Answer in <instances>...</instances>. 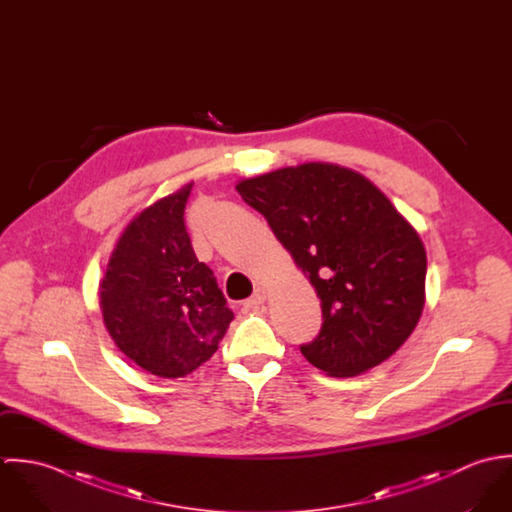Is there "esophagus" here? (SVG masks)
I'll list each match as a JSON object with an SVG mask.
<instances>
[{"instance_id":"1","label":"esophagus","mask_w":512,"mask_h":512,"mask_svg":"<svg viewBox=\"0 0 512 512\" xmlns=\"http://www.w3.org/2000/svg\"><path fill=\"white\" fill-rule=\"evenodd\" d=\"M264 301H266V290L258 288L256 292L252 293V297H248V299L244 301V307H246V309H258L260 305H264Z\"/></svg>"}]
</instances>
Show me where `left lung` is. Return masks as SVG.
<instances>
[{"label": "left lung", "mask_w": 512, "mask_h": 512, "mask_svg": "<svg viewBox=\"0 0 512 512\" xmlns=\"http://www.w3.org/2000/svg\"><path fill=\"white\" fill-rule=\"evenodd\" d=\"M236 191L321 299V331L299 347L311 365L357 376L404 345L426 301V248L374 183L311 161L242 179Z\"/></svg>", "instance_id": "1"}]
</instances>
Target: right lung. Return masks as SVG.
<instances>
[{
    "mask_svg": "<svg viewBox=\"0 0 512 512\" xmlns=\"http://www.w3.org/2000/svg\"><path fill=\"white\" fill-rule=\"evenodd\" d=\"M191 187L183 185L132 219L100 282L112 341L161 378H181L207 363L234 317L185 228Z\"/></svg>",
    "mask_w": 512,
    "mask_h": 512,
    "instance_id": "add662e5",
    "label": "right lung"
}]
</instances>
